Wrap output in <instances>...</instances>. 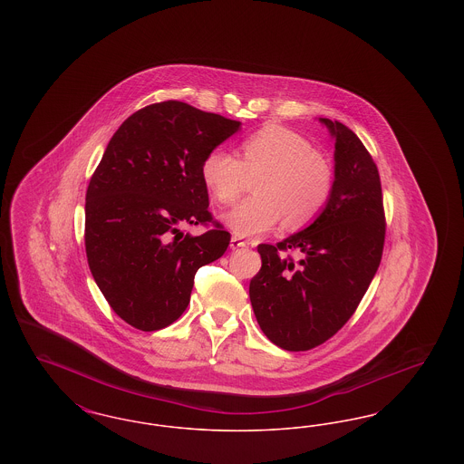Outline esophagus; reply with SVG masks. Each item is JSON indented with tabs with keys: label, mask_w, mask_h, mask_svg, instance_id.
<instances>
[{
	"label": "esophagus",
	"mask_w": 464,
	"mask_h": 464,
	"mask_svg": "<svg viewBox=\"0 0 464 464\" xmlns=\"http://www.w3.org/2000/svg\"><path fill=\"white\" fill-rule=\"evenodd\" d=\"M248 243L243 242L242 238H238V237H233L231 238V243H229V246L235 250V248H243V246H246Z\"/></svg>",
	"instance_id": "34e87169"
}]
</instances>
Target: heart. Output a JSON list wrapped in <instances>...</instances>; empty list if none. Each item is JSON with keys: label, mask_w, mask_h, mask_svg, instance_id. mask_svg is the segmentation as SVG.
<instances>
[{"label": "heart", "mask_w": 464, "mask_h": 464, "mask_svg": "<svg viewBox=\"0 0 464 464\" xmlns=\"http://www.w3.org/2000/svg\"><path fill=\"white\" fill-rule=\"evenodd\" d=\"M201 180L219 205L242 197L248 179L254 197L243 199L222 221L238 237H254L284 219L287 229H301L329 205L335 188L331 158L314 150L304 135L267 123L240 142L238 158L214 150L201 161Z\"/></svg>", "instance_id": "b5f03b06"}]
</instances>
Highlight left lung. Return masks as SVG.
<instances>
[{"label":"left lung","mask_w":464,"mask_h":464,"mask_svg":"<svg viewBox=\"0 0 464 464\" xmlns=\"http://www.w3.org/2000/svg\"><path fill=\"white\" fill-rule=\"evenodd\" d=\"M320 121L335 139L331 201L306 229L257 246L263 266L248 288L261 331L287 352L324 344L352 318L379 267L386 235L372 156L341 121ZM292 249L299 260L287 256Z\"/></svg>","instance_id":"left-lung-1"}]
</instances>
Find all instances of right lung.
I'll return each mask as SVG.
<instances>
[{"mask_svg":"<svg viewBox=\"0 0 464 464\" xmlns=\"http://www.w3.org/2000/svg\"><path fill=\"white\" fill-rule=\"evenodd\" d=\"M240 121L165 101L135 111L111 137L90 179L85 250L112 311L144 332L174 324L195 275L226 252L231 235L208 212L201 161ZM210 225L199 237L184 225Z\"/></svg>","mask_w":464,"mask_h":464,"instance_id":"right-lung-1","label":"right lung"}]
</instances>
